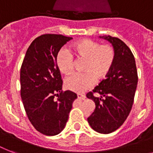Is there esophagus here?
Listing matches in <instances>:
<instances>
[{
  "instance_id": "esophagus-1",
  "label": "esophagus",
  "mask_w": 153,
  "mask_h": 153,
  "mask_svg": "<svg viewBox=\"0 0 153 153\" xmlns=\"http://www.w3.org/2000/svg\"><path fill=\"white\" fill-rule=\"evenodd\" d=\"M77 96H78V98L79 99H81V100H84L85 98H86V95L85 94H77Z\"/></svg>"
}]
</instances>
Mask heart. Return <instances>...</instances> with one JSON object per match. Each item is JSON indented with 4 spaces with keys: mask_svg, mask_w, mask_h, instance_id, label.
I'll return each instance as SVG.
<instances>
[{
    "mask_svg": "<svg viewBox=\"0 0 153 153\" xmlns=\"http://www.w3.org/2000/svg\"><path fill=\"white\" fill-rule=\"evenodd\" d=\"M74 57L78 60H84L82 67V73L74 74L65 81L66 88L81 93L93 86L95 81L105 79L114 66L116 52L109 44L101 45L100 43L90 39H83L75 42L68 51L61 50L56 56V65L59 71L65 75L74 71Z\"/></svg>",
    "mask_w": 153,
    "mask_h": 153,
    "instance_id": "heart-1",
    "label": "heart"
}]
</instances>
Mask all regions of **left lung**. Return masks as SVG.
Returning a JSON list of instances; mask_svg holds the SVG:
<instances>
[{"label":"left lung","mask_w":153,"mask_h":153,"mask_svg":"<svg viewBox=\"0 0 153 153\" xmlns=\"http://www.w3.org/2000/svg\"><path fill=\"white\" fill-rule=\"evenodd\" d=\"M114 47L116 58L111 71L86 97L94 102L95 109L87 118L94 130L108 134L117 130L128 116L133 106L138 76L133 53L127 45L117 37L100 36ZM99 93L100 98L93 95Z\"/></svg>","instance_id":"left-lung-1"}]
</instances>
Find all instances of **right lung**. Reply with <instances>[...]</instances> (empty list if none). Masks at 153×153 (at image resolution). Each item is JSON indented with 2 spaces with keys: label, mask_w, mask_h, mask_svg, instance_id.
I'll return each mask as SVG.
<instances>
[{
  "label": "right lung",
  "mask_w": 153,
  "mask_h": 153,
  "mask_svg": "<svg viewBox=\"0 0 153 153\" xmlns=\"http://www.w3.org/2000/svg\"><path fill=\"white\" fill-rule=\"evenodd\" d=\"M62 35L44 34L32 42L20 68V96L30 122L39 133L57 135L64 128L77 94L62 91L56 56L67 42Z\"/></svg>",
  "instance_id": "obj_1"
}]
</instances>
